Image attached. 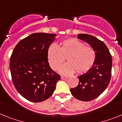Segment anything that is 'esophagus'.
Wrapping results in <instances>:
<instances>
[{"instance_id": "34e87169", "label": "esophagus", "mask_w": 122, "mask_h": 122, "mask_svg": "<svg viewBox=\"0 0 122 122\" xmlns=\"http://www.w3.org/2000/svg\"><path fill=\"white\" fill-rule=\"evenodd\" d=\"M61 79H63V80H66V79H67V77L64 76H61Z\"/></svg>"}]
</instances>
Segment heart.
I'll return each mask as SVG.
<instances>
[{
    "label": "heart",
    "mask_w": 122,
    "mask_h": 122,
    "mask_svg": "<svg viewBox=\"0 0 122 122\" xmlns=\"http://www.w3.org/2000/svg\"><path fill=\"white\" fill-rule=\"evenodd\" d=\"M65 58L68 63L60 69L62 73L70 74L76 71L77 73L82 74L92 67L96 53L91 47L84 46L82 42L75 38L65 40L59 47L56 45L50 46L48 50V58L52 69H59Z\"/></svg>",
    "instance_id": "obj_1"
}]
</instances>
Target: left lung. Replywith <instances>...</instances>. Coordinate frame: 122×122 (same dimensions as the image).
Instances as JSON below:
<instances>
[{
    "label": "left lung",
    "instance_id": "left-lung-1",
    "mask_svg": "<svg viewBox=\"0 0 122 122\" xmlns=\"http://www.w3.org/2000/svg\"><path fill=\"white\" fill-rule=\"evenodd\" d=\"M77 38L87 43L94 50L96 60L86 73L78 76V86L71 89L72 96L82 101H91L98 97L108 86L111 78L112 59L104 42L87 34H79Z\"/></svg>",
    "mask_w": 122,
    "mask_h": 122
}]
</instances>
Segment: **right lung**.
I'll return each instance as SVG.
<instances>
[{
	"instance_id": "add662e5",
	"label": "right lung",
	"mask_w": 122,
	"mask_h": 122,
	"mask_svg": "<svg viewBox=\"0 0 122 122\" xmlns=\"http://www.w3.org/2000/svg\"><path fill=\"white\" fill-rule=\"evenodd\" d=\"M56 36L55 33H33L18 42L12 52V82L18 93L28 101L40 102L48 99L61 79L50 67L48 59V50Z\"/></svg>"
}]
</instances>
